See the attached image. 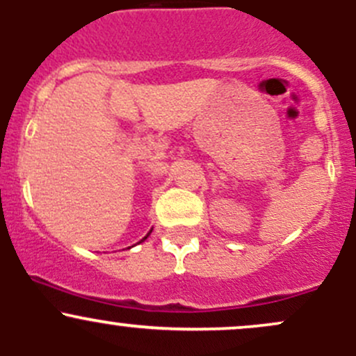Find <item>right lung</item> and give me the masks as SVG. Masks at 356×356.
<instances>
[{
	"label": "right lung",
	"mask_w": 356,
	"mask_h": 356,
	"mask_svg": "<svg viewBox=\"0 0 356 356\" xmlns=\"http://www.w3.org/2000/svg\"><path fill=\"white\" fill-rule=\"evenodd\" d=\"M152 231H153V229H152ZM152 231H149V232H148V236H149V234H152ZM148 236H146V238H148ZM146 238H145V239H146ZM145 239H143V241H145Z\"/></svg>",
	"instance_id": "obj_1"
}]
</instances>
